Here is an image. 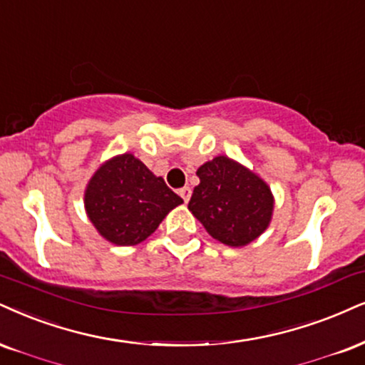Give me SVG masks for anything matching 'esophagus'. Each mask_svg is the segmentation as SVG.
Masks as SVG:
<instances>
[{
	"mask_svg": "<svg viewBox=\"0 0 365 365\" xmlns=\"http://www.w3.org/2000/svg\"><path fill=\"white\" fill-rule=\"evenodd\" d=\"M191 192H192V191H191L190 186H184L182 190H179V195H181L184 203H187V201L191 200Z\"/></svg>",
	"mask_w": 365,
	"mask_h": 365,
	"instance_id": "obj_1",
	"label": "esophagus"
}]
</instances>
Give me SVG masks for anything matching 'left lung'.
<instances>
[{
  "label": "left lung",
  "mask_w": 365,
  "mask_h": 365,
  "mask_svg": "<svg viewBox=\"0 0 365 365\" xmlns=\"http://www.w3.org/2000/svg\"><path fill=\"white\" fill-rule=\"evenodd\" d=\"M200 184L187 208L225 245L244 247L262 235L274 211L271 187L245 165L225 155L196 170Z\"/></svg>",
  "instance_id": "1"
}]
</instances>
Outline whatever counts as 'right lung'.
I'll return each instance as SVG.
<instances>
[{"mask_svg": "<svg viewBox=\"0 0 365 365\" xmlns=\"http://www.w3.org/2000/svg\"><path fill=\"white\" fill-rule=\"evenodd\" d=\"M182 203L164 179L133 154L106 160L89 179L84 208L98 233L120 247L137 245Z\"/></svg>", "mask_w": 365, "mask_h": 365, "instance_id": "right-lung-1", "label": "right lung"}]
</instances>
